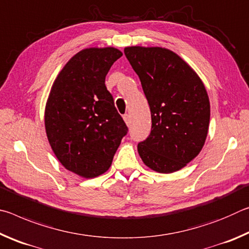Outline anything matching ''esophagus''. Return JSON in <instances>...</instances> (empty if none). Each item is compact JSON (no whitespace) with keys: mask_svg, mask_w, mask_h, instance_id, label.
Listing matches in <instances>:
<instances>
[{"mask_svg":"<svg viewBox=\"0 0 249 249\" xmlns=\"http://www.w3.org/2000/svg\"><path fill=\"white\" fill-rule=\"evenodd\" d=\"M123 117H124L125 123L127 124V126H129V125H130V123H132V120H130V116H129V114H125Z\"/></svg>","mask_w":249,"mask_h":249,"instance_id":"obj_1","label":"esophagus"}]
</instances>
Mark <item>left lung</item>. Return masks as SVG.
Instances as JSON below:
<instances>
[{
  "mask_svg": "<svg viewBox=\"0 0 249 249\" xmlns=\"http://www.w3.org/2000/svg\"><path fill=\"white\" fill-rule=\"evenodd\" d=\"M124 53L148 101L151 130L137 149L146 166L161 174L180 170L203 147L210 101L201 79L178 54L161 47H127Z\"/></svg>",
  "mask_w": 249,
  "mask_h": 249,
  "instance_id": "8db88e82",
  "label": "left lung"
}]
</instances>
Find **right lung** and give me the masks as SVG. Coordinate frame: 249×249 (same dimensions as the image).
<instances>
[{"label": "right lung", "mask_w": 249, "mask_h": 249, "mask_svg": "<svg viewBox=\"0 0 249 249\" xmlns=\"http://www.w3.org/2000/svg\"><path fill=\"white\" fill-rule=\"evenodd\" d=\"M119 49L88 48L70 59L46 104V133L66 169L84 178L104 174L128 132L105 77L122 57Z\"/></svg>", "instance_id": "1"}]
</instances>
